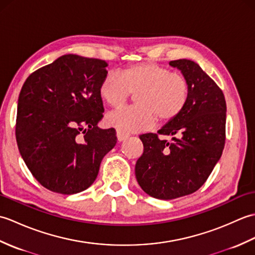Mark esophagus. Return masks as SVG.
Returning a JSON list of instances; mask_svg holds the SVG:
<instances>
[{
    "mask_svg": "<svg viewBox=\"0 0 255 255\" xmlns=\"http://www.w3.org/2000/svg\"><path fill=\"white\" fill-rule=\"evenodd\" d=\"M116 134H117V139H118V141H124V140H126V139L129 137V134H128V133H125V132H123V131H119V130H117Z\"/></svg>",
    "mask_w": 255,
    "mask_h": 255,
    "instance_id": "34e87169",
    "label": "esophagus"
}]
</instances>
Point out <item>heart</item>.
<instances>
[{
  "mask_svg": "<svg viewBox=\"0 0 255 255\" xmlns=\"http://www.w3.org/2000/svg\"><path fill=\"white\" fill-rule=\"evenodd\" d=\"M131 93L136 105L117 110L106 117L108 126L125 133L153 127L156 117L169 123L185 108L189 85L182 74L153 62L129 64L121 75L110 73L100 84V95L106 104L119 107Z\"/></svg>",
  "mask_w": 255,
  "mask_h": 255,
  "instance_id": "1",
  "label": "heart"
}]
</instances>
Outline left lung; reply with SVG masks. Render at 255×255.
Listing matches in <instances>:
<instances>
[{"mask_svg": "<svg viewBox=\"0 0 255 255\" xmlns=\"http://www.w3.org/2000/svg\"><path fill=\"white\" fill-rule=\"evenodd\" d=\"M189 85L183 112L158 133L140 136L143 153L137 160L140 187L158 199H174L196 192L217 164L226 142V100L223 91L196 62L170 61ZM159 135H171L172 141Z\"/></svg>", "mask_w": 255, "mask_h": 255, "instance_id": "obj_1", "label": "left lung"}]
</instances>
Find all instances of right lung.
Segmentation results:
<instances>
[{
	"mask_svg": "<svg viewBox=\"0 0 255 255\" xmlns=\"http://www.w3.org/2000/svg\"><path fill=\"white\" fill-rule=\"evenodd\" d=\"M107 66L101 59L64 55L32 72L20 90L15 128L19 153L51 192L71 195L90 187L117 142L115 129L97 127Z\"/></svg>",
	"mask_w": 255,
	"mask_h": 255,
	"instance_id": "add662e5",
	"label": "right lung"
}]
</instances>
